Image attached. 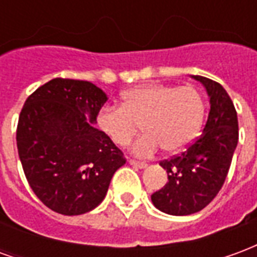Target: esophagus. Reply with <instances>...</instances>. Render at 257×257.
Wrapping results in <instances>:
<instances>
[{"mask_svg": "<svg viewBox=\"0 0 257 257\" xmlns=\"http://www.w3.org/2000/svg\"><path fill=\"white\" fill-rule=\"evenodd\" d=\"M129 164H131V165H134L135 168H140V169H143V168L147 167V164H146V162L136 161V160H129Z\"/></svg>", "mask_w": 257, "mask_h": 257, "instance_id": "1", "label": "esophagus"}]
</instances>
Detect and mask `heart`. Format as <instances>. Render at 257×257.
I'll return each instance as SVG.
<instances>
[{
    "instance_id": "obj_1",
    "label": "heart",
    "mask_w": 257,
    "mask_h": 257,
    "mask_svg": "<svg viewBox=\"0 0 257 257\" xmlns=\"http://www.w3.org/2000/svg\"><path fill=\"white\" fill-rule=\"evenodd\" d=\"M204 118L205 100L195 86L150 82L122 92L121 107L101 108L96 123L119 147L128 146L142 125L146 134L135 142L132 151L147 157L160 146L167 154L183 151L197 139Z\"/></svg>"
}]
</instances>
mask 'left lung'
Returning a JSON list of instances; mask_svg holds the SVG:
<instances>
[{"label":"left lung","instance_id":"1","mask_svg":"<svg viewBox=\"0 0 257 257\" xmlns=\"http://www.w3.org/2000/svg\"><path fill=\"white\" fill-rule=\"evenodd\" d=\"M204 85L210 110L202 135L183 153L160 162L167 184L151 195L157 209L168 215L199 212L220 191L238 143V118L230 96L219 82L193 75Z\"/></svg>","mask_w":257,"mask_h":257}]
</instances>
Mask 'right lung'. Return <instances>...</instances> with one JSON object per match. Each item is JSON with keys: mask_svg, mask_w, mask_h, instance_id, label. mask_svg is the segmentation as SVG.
Wrapping results in <instances>:
<instances>
[{"mask_svg": "<svg viewBox=\"0 0 257 257\" xmlns=\"http://www.w3.org/2000/svg\"><path fill=\"white\" fill-rule=\"evenodd\" d=\"M107 95L88 81L53 78L33 92L22 108L16 143L31 190L60 215L95 209L122 151L95 128Z\"/></svg>", "mask_w": 257, "mask_h": 257, "instance_id": "obj_1", "label": "right lung"}]
</instances>
